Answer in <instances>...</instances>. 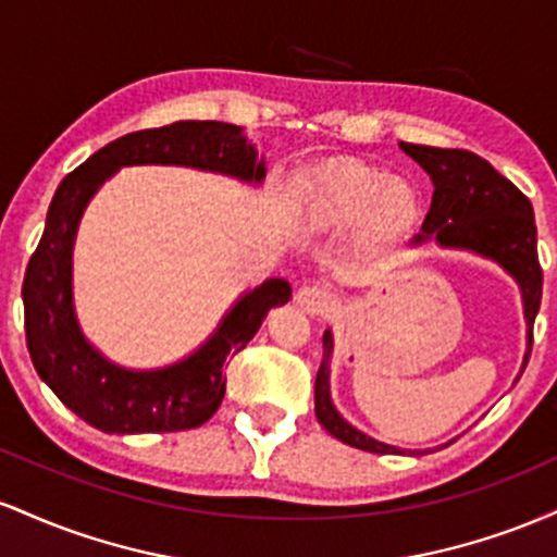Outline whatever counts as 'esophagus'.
<instances>
[{
    "label": "esophagus",
    "mask_w": 557,
    "mask_h": 557,
    "mask_svg": "<svg viewBox=\"0 0 557 557\" xmlns=\"http://www.w3.org/2000/svg\"><path fill=\"white\" fill-rule=\"evenodd\" d=\"M296 304L304 311H309V314H324V311H330L335 306V293H332L330 285L309 283L298 287Z\"/></svg>",
    "instance_id": "34e87169"
}]
</instances>
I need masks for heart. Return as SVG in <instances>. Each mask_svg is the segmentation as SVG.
Listing matches in <instances>:
<instances>
[{
  "mask_svg": "<svg viewBox=\"0 0 557 557\" xmlns=\"http://www.w3.org/2000/svg\"><path fill=\"white\" fill-rule=\"evenodd\" d=\"M374 209L385 227H403L417 214V196L400 181L367 168H332L319 177L317 212L327 222H356Z\"/></svg>",
  "mask_w": 557,
  "mask_h": 557,
  "instance_id": "heart-1",
  "label": "heart"
}]
</instances>
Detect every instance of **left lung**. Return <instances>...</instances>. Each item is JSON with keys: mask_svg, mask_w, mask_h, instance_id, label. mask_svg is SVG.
<instances>
[{"mask_svg": "<svg viewBox=\"0 0 557 557\" xmlns=\"http://www.w3.org/2000/svg\"><path fill=\"white\" fill-rule=\"evenodd\" d=\"M408 157L430 172L434 183L432 207L424 216L421 233L413 243L437 238L453 248H469L482 257L495 259L519 280L523 290V314L529 324V356H532L534 319L542 300V267L536 257V225L532 201L508 177L466 149H434V146L400 144ZM324 356L319 363L314 385V408L319 424L350 447L367 453H400L398 447L376 443L354 430L330 400V354L332 335L324 332ZM523 361V367H527Z\"/></svg>", "mask_w": 557, "mask_h": 557, "instance_id": "1", "label": "left lung"}]
</instances>
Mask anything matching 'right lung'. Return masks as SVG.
<instances>
[{
	"label": "right lung",
	"instance_id": "right-lung-1",
	"mask_svg": "<svg viewBox=\"0 0 557 557\" xmlns=\"http://www.w3.org/2000/svg\"><path fill=\"white\" fill-rule=\"evenodd\" d=\"M125 164H185L261 181L264 162L238 125L181 120L127 133L91 154L60 183L47 227L23 280L25 343L38 376L73 413L110 434L181 432L214 417L225 398L227 356L246 348L272 306L287 304L290 285L270 280L230 311L216 335L188 361L162 372H125L83 341L70 300V251L88 198Z\"/></svg>",
	"mask_w": 557,
	"mask_h": 557
}]
</instances>
